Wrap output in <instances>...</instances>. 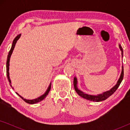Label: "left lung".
Instances as JSON below:
<instances>
[{
    "instance_id": "left-lung-1",
    "label": "left lung",
    "mask_w": 130,
    "mask_h": 130,
    "mask_svg": "<svg viewBox=\"0 0 130 130\" xmlns=\"http://www.w3.org/2000/svg\"><path fill=\"white\" fill-rule=\"evenodd\" d=\"M119 48H120V50L121 51V55L122 57V56H123V50H122V48L120 44H119ZM123 77H124V68H123V66H122L121 73L120 77L119 78L117 84L115 85V86H113V87H112V88L110 90L103 92L102 93L98 94V95H88V94L85 93L83 92L82 91V90L79 89L77 88V79L76 77H74L73 85H74V89H75L76 92H77V93L80 96L82 97L83 98H85L87 99V100H89L90 101H93V102H100V101H104L107 98H108L110 96H111L115 91H116V90L118 89L119 86H120V85L121 84V83L122 79H123Z\"/></svg>"
}]
</instances>
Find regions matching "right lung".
<instances>
[{
	"instance_id": "right-lung-1",
	"label": "right lung",
	"mask_w": 130,
	"mask_h": 130,
	"mask_svg": "<svg viewBox=\"0 0 130 130\" xmlns=\"http://www.w3.org/2000/svg\"><path fill=\"white\" fill-rule=\"evenodd\" d=\"M21 34L18 35L17 37H15V39H14L13 41V42H12V47H11V48H10L9 52L8 53V58H7V61H6V74H7V77H8V81L9 82L10 85V86L12 87V89H13V87L12 86V85H11V80H10V77H9V62H10V57H11V55L12 54V53H13V51L14 50V48L15 47V44L17 43V41L19 40V38H20ZM51 82L50 83L48 87L47 90H46L45 93H44L43 95H42L41 96H39L38 98H35L34 99H24V98L22 96H21L20 95H19L18 93H17V92H16L18 96H19L21 98H22L23 100H24L25 102L28 103V104H37V103H38L39 102H40V101H41L43 100L44 99H45V98L48 95V94L49 92L50 91V89H51Z\"/></svg>"
}]
</instances>
